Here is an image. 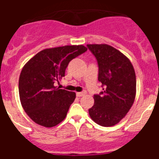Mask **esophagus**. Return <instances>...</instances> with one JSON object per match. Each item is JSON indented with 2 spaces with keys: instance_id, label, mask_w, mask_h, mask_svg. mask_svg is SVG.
Listing matches in <instances>:
<instances>
[{
  "instance_id": "esophagus-1",
  "label": "esophagus",
  "mask_w": 159,
  "mask_h": 159,
  "mask_svg": "<svg viewBox=\"0 0 159 159\" xmlns=\"http://www.w3.org/2000/svg\"><path fill=\"white\" fill-rule=\"evenodd\" d=\"M86 93L87 92H85V91H84V92H77L76 95L78 97H82V96H84V95H86Z\"/></svg>"
}]
</instances>
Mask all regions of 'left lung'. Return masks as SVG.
Here are the masks:
<instances>
[{
  "label": "left lung",
  "instance_id": "obj_1",
  "mask_svg": "<svg viewBox=\"0 0 159 159\" xmlns=\"http://www.w3.org/2000/svg\"><path fill=\"white\" fill-rule=\"evenodd\" d=\"M99 65L98 80L102 92L94 95L89 116L102 127H111L125 117L136 94L134 67L125 55L108 44H88Z\"/></svg>",
  "mask_w": 159,
  "mask_h": 159
}]
</instances>
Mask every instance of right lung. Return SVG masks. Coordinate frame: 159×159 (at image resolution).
I'll use <instances>...</instances> for the list:
<instances>
[{
  "mask_svg": "<svg viewBox=\"0 0 159 159\" xmlns=\"http://www.w3.org/2000/svg\"><path fill=\"white\" fill-rule=\"evenodd\" d=\"M87 50L84 45L43 49L25 64L19 78V95L32 121L52 127L65 119L75 93L59 89L54 84L65 75L70 61Z\"/></svg>",
  "mask_w": 159,
  "mask_h": 159,
  "instance_id": "add662e5",
  "label": "right lung"
}]
</instances>
